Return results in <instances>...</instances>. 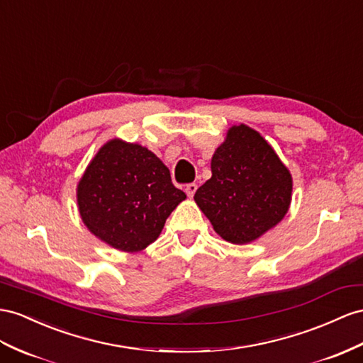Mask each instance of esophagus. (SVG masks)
<instances>
[{"label":"esophagus","instance_id":"34e87169","mask_svg":"<svg viewBox=\"0 0 363 363\" xmlns=\"http://www.w3.org/2000/svg\"><path fill=\"white\" fill-rule=\"evenodd\" d=\"M196 190H198V185L196 184H187L185 185V193H187V196L189 198H193L194 196V193H196Z\"/></svg>","mask_w":363,"mask_h":363}]
</instances>
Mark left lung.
<instances>
[{
  "mask_svg": "<svg viewBox=\"0 0 363 363\" xmlns=\"http://www.w3.org/2000/svg\"><path fill=\"white\" fill-rule=\"evenodd\" d=\"M291 193V173L274 148L255 128L238 124L213 153L211 178L194 202L222 239L244 245L285 218Z\"/></svg>",
  "mask_w": 363,
  "mask_h": 363,
  "instance_id": "1",
  "label": "left lung"
}]
</instances>
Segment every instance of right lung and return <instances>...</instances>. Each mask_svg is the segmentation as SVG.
Masks as SVG:
<instances>
[{
  "mask_svg": "<svg viewBox=\"0 0 363 363\" xmlns=\"http://www.w3.org/2000/svg\"><path fill=\"white\" fill-rule=\"evenodd\" d=\"M185 199L160 157L121 138L99 148L77 185L79 216L87 230L125 253L153 244L167 218Z\"/></svg>",
  "mask_w": 363,
  "mask_h": 363,
  "instance_id": "right-lung-1",
  "label": "right lung"
}]
</instances>
